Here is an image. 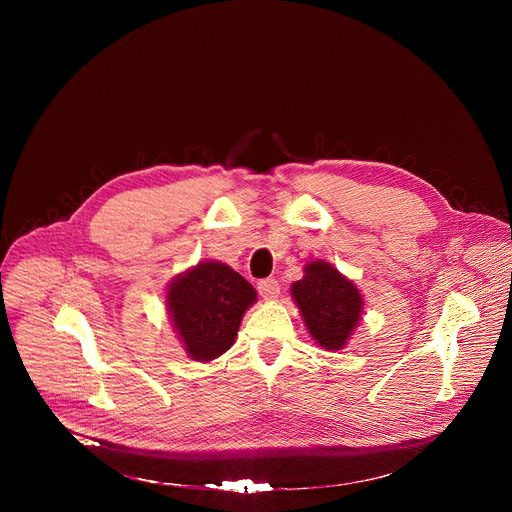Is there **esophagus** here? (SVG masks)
Returning <instances> with one entry per match:
<instances>
[{"instance_id": "34e87169", "label": "esophagus", "mask_w": 512, "mask_h": 512, "mask_svg": "<svg viewBox=\"0 0 512 512\" xmlns=\"http://www.w3.org/2000/svg\"><path fill=\"white\" fill-rule=\"evenodd\" d=\"M257 289H259V294H261L263 300L271 302V300H275V298L279 296V281L273 279V277L261 279V281L257 283Z\"/></svg>"}]
</instances>
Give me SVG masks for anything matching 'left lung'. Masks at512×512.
Wrapping results in <instances>:
<instances>
[{"mask_svg": "<svg viewBox=\"0 0 512 512\" xmlns=\"http://www.w3.org/2000/svg\"><path fill=\"white\" fill-rule=\"evenodd\" d=\"M291 298L316 344L326 350L344 348L362 318L358 287L322 259L308 263L304 277L291 283Z\"/></svg>", "mask_w": 512, "mask_h": 512, "instance_id": "8db88e82", "label": "left lung"}]
</instances>
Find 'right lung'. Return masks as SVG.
I'll return each instance as SVG.
<instances>
[{
  "label": "right lung",
  "instance_id": "right-lung-1",
  "mask_svg": "<svg viewBox=\"0 0 512 512\" xmlns=\"http://www.w3.org/2000/svg\"><path fill=\"white\" fill-rule=\"evenodd\" d=\"M257 302L253 285L221 261H202L174 277L166 291L170 320L192 360L227 352L245 312Z\"/></svg>",
  "mask_w": 512,
  "mask_h": 512
}]
</instances>
